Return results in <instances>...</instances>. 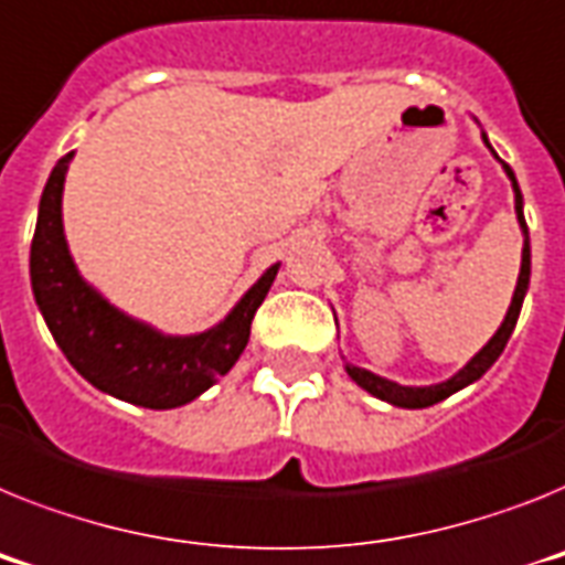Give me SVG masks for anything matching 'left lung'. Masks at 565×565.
<instances>
[{"mask_svg": "<svg viewBox=\"0 0 565 565\" xmlns=\"http://www.w3.org/2000/svg\"><path fill=\"white\" fill-rule=\"evenodd\" d=\"M482 140H486V146L491 149V143H488L486 135H482ZM491 151H494V149H491ZM502 169H505V174L511 178V186H514L516 221H520V230H523V264H520V278H516V290H514V298H511L509 312H505V321H502L500 330L491 335V341H488L486 348L473 355L471 362H468L466 367L457 373V376L448 379V382H443V385L405 387V385H396V382H387V379L376 376V373L364 371V367H353V364H348V373H350V379H353L355 385L364 387V391L373 393V396H379V399H385V402H391V405H399V407H430V405H436V402L448 399L451 393L462 391L466 385L477 382V379H480L482 373H486L488 367L497 362V359H500V353L505 350V344H509L511 333H514L516 319H520V307H523L525 290H529V275H532V249H529V226H525V217H523V194H520V186H516L514 172H511V166L505 163V160H502Z\"/></svg>", "mask_w": 565, "mask_h": 565, "instance_id": "obj_1", "label": "left lung"}]
</instances>
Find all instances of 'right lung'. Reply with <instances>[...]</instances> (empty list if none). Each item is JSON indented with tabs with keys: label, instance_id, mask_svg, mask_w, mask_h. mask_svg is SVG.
I'll return each mask as SVG.
<instances>
[{
	"label": "right lung",
	"instance_id": "obj_1",
	"mask_svg": "<svg viewBox=\"0 0 565 565\" xmlns=\"http://www.w3.org/2000/svg\"><path fill=\"white\" fill-rule=\"evenodd\" d=\"M68 151L54 166L31 241V287L51 335L79 376L131 405L180 407L230 373L249 341L255 310L267 298L278 264L260 275L224 321L201 335H163L129 319L83 281L63 235V183Z\"/></svg>",
	"mask_w": 565,
	"mask_h": 565
}]
</instances>
